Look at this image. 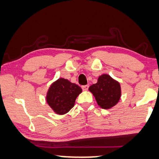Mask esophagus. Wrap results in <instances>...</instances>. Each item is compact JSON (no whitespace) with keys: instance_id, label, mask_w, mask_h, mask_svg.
I'll return each instance as SVG.
<instances>
[{"instance_id":"obj_1","label":"esophagus","mask_w":159,"mask_h":159,"mask_svg":"<svg viewBox=\"0 0 159 159\" xmlns=\"http://www.w3.org/2000/svg\"><path fill=\"white\" fill-rule=\"evenodd\" d=\"M88 88H89V86H88V84H86V85H82V89L83 90H88Z\"/></svg>"}]
</instances>
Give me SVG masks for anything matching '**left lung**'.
I'll return each instance as SVG.
<instances>
[{"instance_id": "obj_1", "label": "left lung", "mask_w": 159, "mask_h": 159, "mask_svg": "<svg viewBox=\"0 0 159 159\" xmlns=\"http://www.w3.org/2000/svg\"><path fill=\"white\" fill-rule=\"evenodd\" d=\"M89 90L93 94L98 104L103 109H110L120 100V85L108 75L98 77L97 83L90 86Z\"/></svg>"}]
</instances>
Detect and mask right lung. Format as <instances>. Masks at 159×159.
<instances>
[{
	"label": "right lung",
	"mask_w": 159,
	"mask_h": 159,
	"mask_svg": "<svg viewBox=\"0 0 159 159\" xmlns=\"http://www.w3.org/2000/svg\"><path fill=\"white\" fill-rule=\"evenodd\" d=\"M81 93L82 89L79 85L60 78L49 88L47 102L55 113L63 115L75 106L76 98Z\"/></svg>",
	"instance_id": "right-lung-1"
}]
</instances>
